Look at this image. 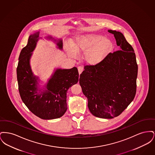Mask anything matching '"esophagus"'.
Here are the masks:
<instances>
[{
	"label": "esophagus",
	"instance_id": "34e87169",
	"mask_svg": "<svg viewBox=\"0 0 155 155\" xmlns=\"http://www.w3.org/2000/svg\"><path fill=\"white\" fill-rule=\"evenodd\" d=\"M78 71L79 74H81V73H82V71H83V67L81 66L78 67Z\"/></svg>",
	"mask_w": 155,
	"mask_h": 155
}]
</instances>
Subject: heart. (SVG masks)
Returning a JSON list of instances; mask_svg holds the SVG:
<instances>
[{
    "mask_svg": "<svg viewBox=\"0 0 155 155\" xmlns=\"http://www.w3.org/2000/svg\"><path fill=\"white\" fill-rule=\"evenodd\" d=\"M113 48L110 39L102 34H85L77 37L71 44V48L67 47L68 54L75 58L77 53H84V60L91 65L101 63Z\"/></svg>",
    "mask_w": 155,
    "mask_h": 155,
    "instance_id": "1",
    "label": "heart"
}]
</instances>
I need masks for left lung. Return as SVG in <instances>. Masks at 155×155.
I'll use <instances>...</instances> for the list:
<instances>
[{
    "mask_svg": "<svg viewBox=\"0 0 155 155\" xmlns=\"http://www.w3.org/2000/svg\"><path fill=\"white\" fill-rule=\"evenodd\" d=\"M108 32L114 35L119 51L110 53L98 64L85 66L79 80L90 112L102 118L118 116L131 103L136 94L138 74L131 45L121 32Z\"/></svg>",
    "mask_w": 155,
    "mask_h": 155,
    "instance_id": "1",
    "label": "left lung"
}]
</instances>
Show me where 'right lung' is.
<instances>
[{
    "mask_svg": "<svg viewBox=\"0 0 155 155\" xmlns=\"http://www.w3.org/2000/svg\"><path fill=\"white\" fill-rule=\"evenodd\" d=\"M39 32L30 35L28 43L20 52L17 68L18 90L22 102L32 113L44 120L61 117L67 109V92L78 81L77 67L70 69H54L46 84L40 88L39 77L35 75L30 65V59L37 42L42 38ZM56 43L58 48L63 50L61 39L52 36L45 38Z\"/></svg>",
    "mask_w": 155,
    "mask_h": 155,
    "instance_id": "add662e5",
    "label": "right lung"
}]
</instances>
